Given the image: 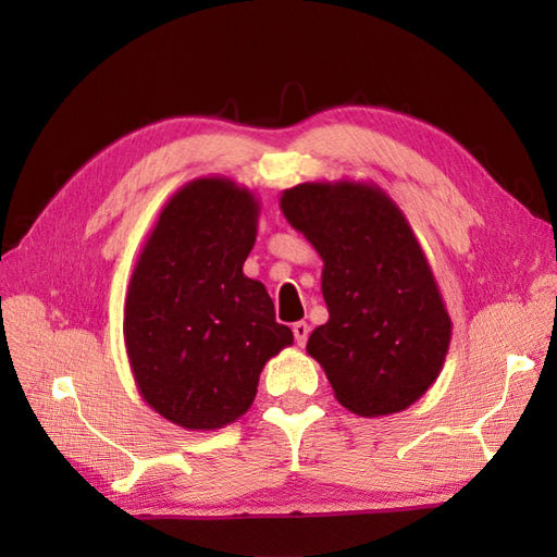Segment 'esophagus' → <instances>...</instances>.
Returning a JSON list of instances; mask_svg holds the SVG:
<instances>
[{
    "instance_id": "esophagus-1",
    "label": "esophagus",
    "mask_w": 557,
    "mask_h": 557,
    "mask_svg": "<svg viewBox=\"0 0 557 557\" xmlns=\"http://www.w3.org/2000/svg\"><path fill=\"white\" fill-rule=\"evenodd\" d=\"M309 325L305 323V320H299V323H295L293 325V334H295V342L299 344V346H305L307 344V339H309Z\"/></svg>"
}]
</instances>
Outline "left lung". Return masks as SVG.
<instances>
[{"label": "left lung", "mask_w": 557, "mask_h": 557, "mask_svg": "<svg viewBox=\"0 0 557 557\" xmlns=\"http://www.w3.org/2000/svg\"><path fill=\"white\" fill-rule=\"evenodd\" d=\"M281 211L323 258L330 318L307 352L336 401L362 418L409 409L440 376L450 315L407 215L372 181H309Z\"/></svg>", "instance_id": "obj_1"}]
</instances>
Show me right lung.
Returning <instances> with one entry per match:
<instances>
[{
    "instance_id": "obj_1",
    "label": "right lung",
    "mask_w": 557,
    "mask_h": 557,
    "mask_svg": "<svg viewBox=\"0 0 557 557\" xmlns=\"http://www.w3.org/2000/svg\"><path fill=\"white\" fill-rule=\"evenodd\" d=\"M260 199L201 176L162 207L125 297V348L150 409L190 432L242 418L264 364L293 344L267 288L244 274Z\"/></svg>"
}]
</instances>
